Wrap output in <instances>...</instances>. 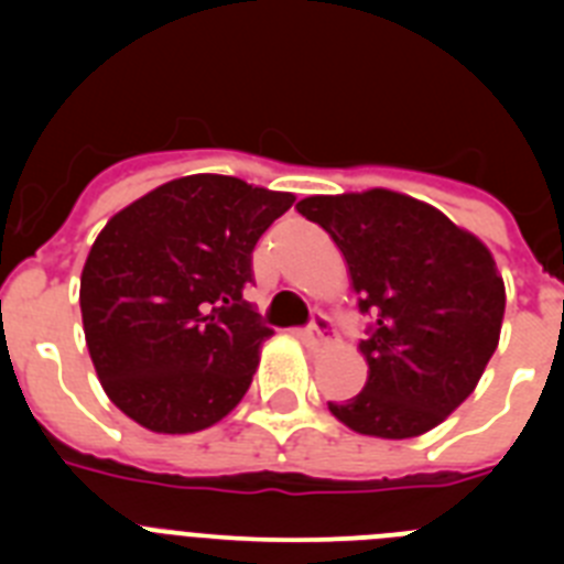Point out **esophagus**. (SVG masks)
Masks as SVG:
<instances>
[{
	"instance_id": "1",
	"label": "esophagus",
	"mask_w": 564,
	"mask_h": 564,
	"mask_svg": "<svg viewBox=\"0 0 564 564\" xmlns=\"http://www.w3.org/2000/svg\"><path fill=\"white\" fill-rule=\"evenodd\" d=\"M302 336V341L311 344V347H325V344H330L333 338V325H330V318L327 316H313V325L307 327V330L299 333Z\"/></svg>"
}]
</instances>
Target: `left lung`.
I'll use <instances>...</instances> for the list:
<instances>
[{"label":"left lung","mask_w":564,"mask_h":564,"mask_svg":"<svg viewBox=\"0 0 564 564\" xmlns=\"http://www.w3.org/2000/svg\"><path fill=\"white\" fill-rule=\"evenodd\" d=\"M296 212L341 251L370 338L367 383L327 403L358 435L403 441L435 430L475 392L500 344L506 285L482 239L430 203L390 188L313 194Z\"/></svg>","instance_id":"left-lung-1"}]
</instances>
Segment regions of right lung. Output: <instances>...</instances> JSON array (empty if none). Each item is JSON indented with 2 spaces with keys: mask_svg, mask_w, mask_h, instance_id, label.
<instances>
[{
  "mask_svg": "<svg viewBox=\"0 0 564 564\" xmlns=\"http://www.w3.org/2000/svg\"><path fill=\"white\" fill-rule=\"evenodd\" d=\"M291 192L188 174L109 217L82 271V322L104 392L143 430L188 435L242 401L273 336L242 291Z\"/></svg>",
  "mask_w": 564,
  "mask_h": 564,
  "instance_id": "add662e5",
  "label": "right lung"
}]
</instances>
